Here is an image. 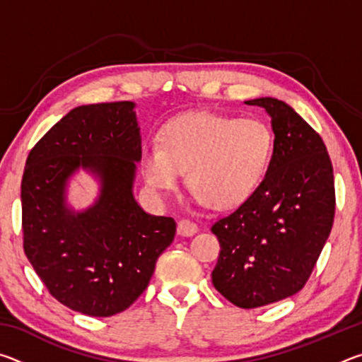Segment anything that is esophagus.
I'll use <instances>...</instances> for the list:
<instances>
[{
  "label": "esophagus",
  "mask_w": 362,
  "mask_h": 362,
  "mask_svg": "<svg viewBox=\"0 0 362 362\" xmlns=\"http://www.w3.org/2000/svg\"><path fill=\"white\" fill-rule=\"evenodd\" d=\"M177 233H179V236L189 238L198 233V225L189 222V220H180L179 225H177Z\"/></svg>",
  "instance_id": "obj_1"
}]
</instances>
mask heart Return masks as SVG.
Here are the masks:
<instances>
[{
	"mask_svg": "<svg viewBox=\"0 0 362 362\" xmlns=\"http://www.w3.org/2000/svg\"><path fill=\"white\" fill-rule=\"evenodd\" d=\"M272 153L273 134L263 121L192 112L168 121L159 144L144 145L140 168L151 192L175 188L187 173L196 203L230 209L262 182Z\"/></svg>",
	"mask_w": 362,
	"mask_h": 362,
	"instance_id": "1",
	"label": "heart"
}]
</instances>
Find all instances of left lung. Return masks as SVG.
I'll use <instances>...</instances> for the list:
<instances>
[{"label":"left lung","instance_id":"1","mask_svg":"<svg viewBox=\"0 0 362 362\" xmlns=\"http://www.w3.org/2000/svg\"><path fill=\"white\" fill-rule=\"evenodd\" d=\"M272 118L273 155L255 192L212 225V284L240 308L279 302L305 286L332 230L334 170L320 134L286 102H244Z\"/></svg>","mask_w":362,"mask_h":362}]
</instances>
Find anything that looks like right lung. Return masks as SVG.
<instances>
[{
    "label": "right lung",
    "mask_w": 362,
    "mask_h": 362,
    "mask_svg": "<svg viewBox=\"0 0 362 362\" xmlns=\"http://www.w3.org/2000/svg\"><path fill=\"white\" fill-rule=\"evenodd\" d=\"M142 136L134 102L73 108L30 151L22 179L27 259L47 291L78 313L108 317L136 302L175 236L170 217L134 198ZM79 170L100 185L84 210L68 203Z\"/></svg>",
    "instance_id": "add662e5"
}]
</instances>
